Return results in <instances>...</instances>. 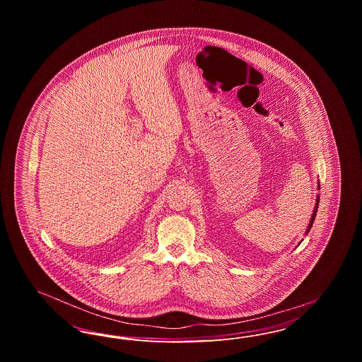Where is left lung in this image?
I'll list each match as a JSON object with an SVG mask.
<instances>
[{"label":"left lung","instance_id":"8db88e82","mask_svg":"<svg viewBox=\"0 0 362 362\" xmlns=\"http://www.w3.org/2000/svg\"><path fill=\"white\" fill-rule=\"evenodd\" d=\"M320 186V185H319ZM317 207H319V197H317V199H316V205H315V209H313V213H312V217H310V225H308V229H307V235H308V232H310V228H312V224H313V221H315V217H316V211H317Z\"/></svg>","mask_w":362,"mask_h":362}]
</instances>
